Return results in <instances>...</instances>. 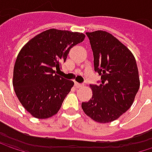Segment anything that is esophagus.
I'll return each instance as SVG.
<instances>
[{"mask_svg": "<svg viewBox=\"0 0 152 152\" xmlns=\"http://www.w3.org/2000/svg\"><path fill=\"white\" fill-rule=\"evenodd\" d=\"M82 86H83V84L78 83H75V87H76V88H80V87H82Z\"/></svg>", "mask_w": 152, "mask_h": 152, "instance_id": "obj_1", "label": "esophagus"}]
</instances>
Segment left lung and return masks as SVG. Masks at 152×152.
<instances>
[{
    "mask_svg": "<svg viewBox=\"0 0 152 152\" xmlns=\"http://www.w3.org/2000/svg\"><path fill=\"white\" fill-rule=\"evenodd\" d=\"M94 57V70L101 76L91 84L92 98L83 102L86 115L100 123L117 120L132 106L140 87L137 61L129 49L104 31L86 32Z\"/></svg>",
    "mask_w": 152,
    "mask_h": 152,
    "instance_id": "1",
    "label": "left lung"
}]
</instances>
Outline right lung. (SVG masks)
Masks as SVG:
<instances>
[{"mask_svg":"<svg viewBox=\"0 0 152 152\" xmlns=\"http://www.w3.org/2000/svg\"><path fill=\"white\" fill-rule=\"evenodd\" d=\"M85 35L50 29L30 41L19 52L13 72L15 95L26 111L38 119L56 114L74 83L55 74L66 61L70 48Z\"/></svg>","mask_w":152,"mask_h":152,"instance_id":"add662e5","label":"right lung"}]
</instances>
